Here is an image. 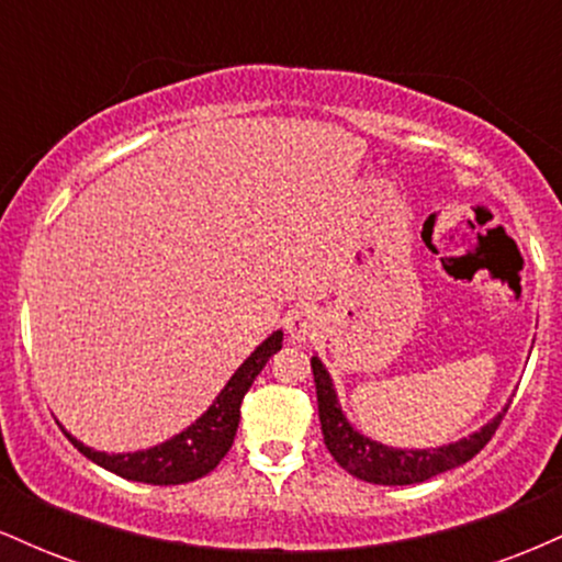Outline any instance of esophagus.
<instances>
[{
    "instance_id": "1",
    "label": "esophagus",
    "mask_w": 562,
    "mask_h": 562,
    "mask_svg": "<svg viewBox=\"0 0 562 562\" xmlns=\"http://www.w3.org/2000/svg\"><path fill=\"white\" fill-rule=\"evenodd\" d=\"M285 327L293 344H308V340H314V335L322 330V317L317 308L301 306L288 314Z\"/></svg>"
}]
</instances>
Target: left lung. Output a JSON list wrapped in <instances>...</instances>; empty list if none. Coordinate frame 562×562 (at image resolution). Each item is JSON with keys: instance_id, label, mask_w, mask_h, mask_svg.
<instances>
[{"instance_id": "obj_1", "label": "left lung", "mask_w": 562, "mask_h": 562, "mask_svg": "<svg viewBox=\"0 0 562 562\" xmlns=\"http://www.w3.org/2000/svg\"><path fill=\"white\" fill-rule=\"evenodd\" d=\"M314 385H317L319 423L325 447L330 449L340 468L348 470L353 479L367 483H380V486H409V483H423L438 473H447L451 468L465 465L479 451L486 447L488 438L499 428L507 406L483 425L481 430L470 434L460 441L443 443L436 449H398L380 443L375 438L364 436L362 430L348 423L344 406L338 402L333 378L319 357H312Z\"/></svg>"}]
</instances>
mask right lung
I'll list each match as a JSON object with an SVG mask.
<instances>
[{
    "instance_id": "add662e5",
    "label": "right lung",
    "mask_w": 562,
    "mask_h": 562,
    "mask_svg": "<svg viewBox=\"0 0 562 562\" xmlns=\"http://www.w3.org/2000/svg\"><path fill=\"white\" fill-rule=\"evenodd\" d=\"M282 348V330H274L263 340L261 346H256V351L250 353L245 362L237 367L235 375L227 380L214 404L198 417L195 423L187 425L182 434L166 438L164 443H156L150 449L139 451H124V454H108V451H97L87 443H81L79 438H74L63 428V434L68 436V441L81 451L87 460H92L94 465L111 470V473L121 475L126 481H139L150 483V486H177V483H190L203 479L214 470L222 457L227 454L232 441H235L237 423H240V404L243 396L248 393L254 380L259 378L263 364L269 362V357Z\"/></svg>"
}]
</instances>
